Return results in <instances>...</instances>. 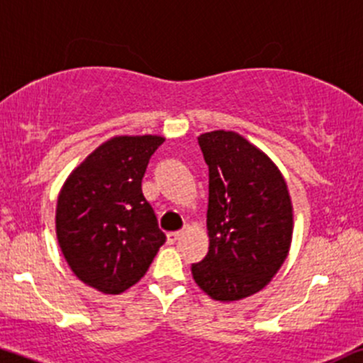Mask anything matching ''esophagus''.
Here are the masks:
<instances>
[{"label":"esophagus","instance_id":"obj_1","mask_svg":"<svg viewBox=\"0 0 363 363\" xmlns=\"http://www.w3.org/2000/svg\"><path fill=\"white\" fill-rule=\"evenodd\" d=\"M181 236H182L181 230H172V233L167 234V242H169V245H174V242L177 241Z\"/></svg>","mask_w":363,"mask_h":363}]
</instances>
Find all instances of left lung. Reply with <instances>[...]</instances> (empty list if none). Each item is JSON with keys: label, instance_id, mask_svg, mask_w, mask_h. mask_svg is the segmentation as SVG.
<instances>
[{"label": "left lung", "instance_id": "1", "mask_svg": "<svg viewBox=\"0 0 363 363\" xmlns=\"http://www.w3.org/2000/svg\"><path fill=\"white\" fill-rule=\"evenodd\" d=\"M208 165V253L191 265L208 296L234 301L265 288L288 257L293 205L269 157L233 130L198 138Z\"/></svg>", "mask_w": 363, "mask_h": 363}]
</instances>
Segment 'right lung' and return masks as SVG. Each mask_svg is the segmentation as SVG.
<instances>
[{
	"mask_svg": "<svg viewBox=\"0 0 363 363\" xmlns=\"http://www.w3.org/2000/svg\"><path fill=\"white\" fill-rule=\"evenodd\" d=\"M160 136H117L98 146L60 191L57 236L82 282L118 294L146 274L165 234L141 189Z\"/></svg>",
	"mask_w": 363,
	"mask_h": 363,
	"instance_id": "add662e5",
	"label": "right lung"
}]
</instances>
